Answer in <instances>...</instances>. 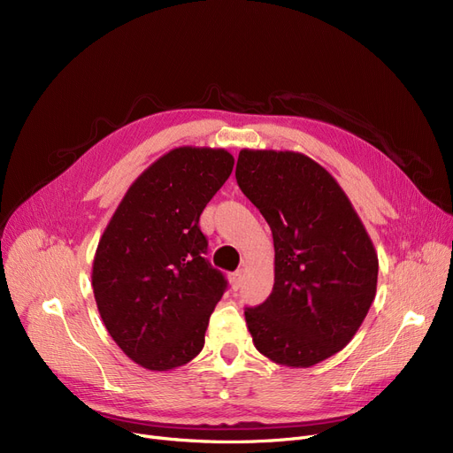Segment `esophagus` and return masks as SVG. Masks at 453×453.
Listing matches in <instances>:
<instances>
[{
    "label": "esophagus",
    "instance_id": "esophagus-1",
    "mask_svg": "<svg viewBox=\"0 0 453 453\" xmlns=\"http://www.w3.org/2000/svg\"><path fill=\"white\" fill-rule=\"evenodd\" d=\"M229 284H231L233 290H239L241 284H242V273H241V272L231 273V275H229Z\"/></svg>",
    "mask_w": 453,
    "mask_h": 453
}]
</instances>
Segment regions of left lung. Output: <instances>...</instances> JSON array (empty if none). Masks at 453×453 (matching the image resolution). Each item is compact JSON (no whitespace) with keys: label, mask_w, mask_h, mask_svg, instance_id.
<instances>
[{"label":"left lung","mask_w":453,"mask_h":453,"mask_svg":"<svg viewBox=\"0 0 453 453\" xmlns=\"http://www.w3.org/2000/svg\"><path fill=\"white\" fill-rule=\"evenodd\" d=\"M236 183L273 234L270 297L244 316L260 354L311 367L340 352L376 294L378 257L343 188L299 152L241 150Z\"/></svg>","instance_id":"obj_1"}]
</instances>
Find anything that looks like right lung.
<instances>
[{
  "label": "right lung",
  "instance_id": "right-lung-1",
  "mask_svg": "<svg viewBox=\"0 0 453 453\" xmlns=\"http://www.w3.org/2000/svg\"><path fill=\"white\" fill-rule=\"evenodd\" d=\"M233 165L224 149L161 156L130 185L95 251L91 287L104 326L149 371L185 365L203 349L227 280L203 257L198 222Z\"/></svg>",
  "mask_w": 453,
  "mask_h": 453
}]
</instances>
